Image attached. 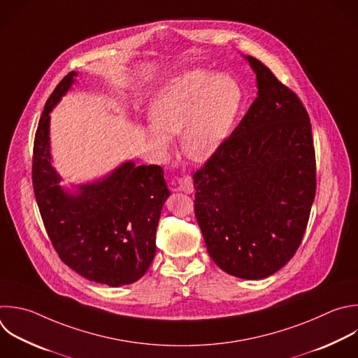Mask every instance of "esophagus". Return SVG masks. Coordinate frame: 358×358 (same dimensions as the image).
I'll return each instance as SVG.
<instances>
[{"label": "esophagus", "mask_w": 358, "mask_h": 358, "mask_svg": "<svg viewBox=\"0 0 358 358\" xmlns=\"http://www.w3.org/2000/svg\"><path fill=\"white\" fill-rule=\"evenodd\" d=\"M173 184L176 185L177 191H182L185 194H192L194 192V184H192L191 177H188V176H182V177L177 178Z\"/></svg>", "instance_id": "obj_1"}]
</instances>
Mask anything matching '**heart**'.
I'll return each mask as SVG.
<instances>
[{
	"label": "heart",
	"instance_id": "b5f03b06",
	"mask_svg": "<svg viewBox=\"0 0 358 358\" xmlns=\"http://www.w3.org/2000/svg\"><path fill=\"white\" fill-rule=\"evenodd\" d=\"M241 103V87L229 74L189 70L157 91L150 108L153 124L143 132L162 157L170 156V135L181 134L184 155L205 163L227 139Z\"/></svg>",
	"mask_w": 358,
	"mask_h": 358
}]
</instances>
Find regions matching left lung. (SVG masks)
Listing matches in <instances>:
<instances>
[{"label": "left lung", "instance_id": "8db88e82", "mask_svg": "<svg viewBox=\"0 0 358 358\" xmlns=\"http://www.w3.org/2000/svg\"><path fill=\"white\" fill-rule=\"evenodd\" d=\"M257 98L192 180L206 250L224 273L263 280L298 250L316 192L312 127L302 102L267 66L242 55Z\"/></svg>", "mask_w": 358, "mask_h": 358}]
</instances>
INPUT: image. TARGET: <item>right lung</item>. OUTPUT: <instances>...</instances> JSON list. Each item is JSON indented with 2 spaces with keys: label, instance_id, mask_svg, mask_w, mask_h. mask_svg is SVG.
Returning <instances> with one entry per match:
<instances>
[{
  "label": "right lung",
  "instance_id": "add662e5",
  "mask_svg": "<svg viewBox=\"0 0 358 358\" xmlns=\"http://www.w3.org/2000/svg\"><path fill=\"white\" fill-rule=\"evenodd\" d=\"M69 73L42 112L34 143L36 202L59 257L81 277L108 287L141 280L156 255V230L170 191L160 166L127 160L85 184L62 185L50 150V112L76 83Z\"/></svg>",
  "mask_w": 358,
  "mask_h": 358
}]
</instances>
